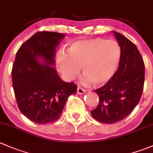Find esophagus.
I'll use <instances>...</instances> for the list:
<instances>
[{
  "label": "esophagus",
  "mask_w": 153,
  "mask_h": 153,
  "mask_svg": "<svg viewBox=\"0 0 153 153\" xmlns=\"http://www.w3.org/2000/svg\"><path fill=\"white\" fill-rule=\"evenodd\" d=\"M85 92L86 91H85V90H84V89H83L82 87H79V86H78V88H77V93H78V94H80V95L84 94Z\"/></svg>",
  "instance_id": "34e87169"
}]
</instances>
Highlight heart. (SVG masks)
<instances>
[{
	"instance_id": "obj_1",
	"label": "heart",
	"mask_w": 153,
	"mask_h": 153,
	"mask_svg": "<svg viewBox=\"0 0 153 153\" xmlns=\"http://www.w3.org/2000/svg\"><path fill=\"white\" fill-rule=\"evenodd\" d=\"M122 50L114 40L102 38L74 42L67 49V55L59 54L57 64L63 76L72 80L82 67V82L96 86L108 83L116 73L120 62Z\"/></svg>"
}]
</instances>
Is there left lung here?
Masks as SVG:
<instances>
[{"instance_id": "8db88e82", "label": "left lung", "mask_w": 153, "mask_h": 153, "mask_svg": "<svg viewBox=\"0 0 153 153\" xmlns=\"http://www.w3.org/2000/svg\"><path fill=\"white\" fill-rule=\"evenodd\" d=\"M122 50L116 73L108 83L94 90L99 103L91 111L95 120L112 124L129 115L140 102L143 90L145 66L137 46L122 34L113 31Z\"/></svg>"}]
</instances>
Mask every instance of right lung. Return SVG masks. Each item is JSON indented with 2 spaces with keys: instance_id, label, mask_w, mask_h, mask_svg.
<instances>
[{
  "instance_id": "obj_1",
  "label": "right lung",
  "mask_w": 153,
  "mask_h": 153,
  "mask_svg": "<svg viewBox=\"0 0 153 153\" xmlns=\"http://www.w3.org/2000/svg\"><path fill=\"white\" fill-rule=\"evenodd\" d=\"M64 37L60 33L37 32L16 53L12 69L15 96L21 112L36 123L58 120L68 97L76 93V84L64 82L52 67L56 48Z\"/></svg>"
}]
</instances>
